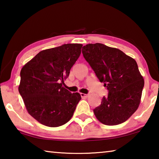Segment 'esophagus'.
Wrapping results in <instances>:
<instances>
[{
  "instance_id": "esophagus-1",
  "label": "esophagus",
  "mask_w": 159,
  "mask_h": 159,
  "mask_svg": "<svg viewBox=\"0 0 159 159\" xmlns=\"http://www.w3.org/2000/svg\"><path fill=\"white\" fill-rule=\"evenodd\" d=\"M80 96H81V98H88V95H87V94H83V93H80Z\"/></svg>"
}]
</instances>
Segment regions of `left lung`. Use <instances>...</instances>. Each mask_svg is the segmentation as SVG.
Returning a JSON list of instances; mask_svg holds the SVG:
<instances>
[{"instance_id":"8db88e82","label":"left lung","mask_w":159,"mask_h":159,"mask_svg":"<svg viewBox=\"0 0 159 159\" xmlns=\"http://www.w3.org/2000/svg\"><path fill=\"white\" fill-rule=\"evenodd\" d=\"M82 53L109 92L93 109L96 118L107 125L126 121L138 109L144 85L136 61L117 48L98 43L83 46Z\"/></svg>"}]
</instances>
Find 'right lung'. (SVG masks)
<instances>
[{
  "label": "right lung",
  "instance_id": "right-lung-1",
  "mask_svg": "<svg viewBox=\"0 0 159 159\" xmlns=\"http://www.w3.org/2000/svg\"><path fill=\"white\" fill-rule=\"evenodd\" d=\"M82 46L68 43L42 50L21 69L19 92L29 114L41 124L59 127L73 116L81 97L62 85Z\"/></svg>",
  "mask_w": 159,
  "mask_h": 159
}]
</instances>
